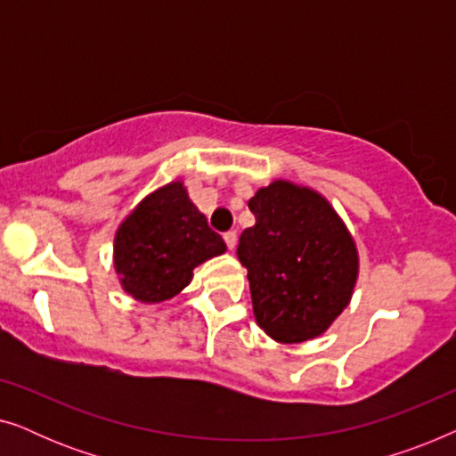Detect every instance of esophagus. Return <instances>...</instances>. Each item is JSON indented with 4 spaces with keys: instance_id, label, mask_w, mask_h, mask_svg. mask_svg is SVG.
Masks as SVG:
<instances>
[{
    "instance_id": "esophagus-1",
    "label": "esophagus",
    "mask_w": 456,
    "mask_h": 456,
    "mask_svg": "<svg viewBox=\"0 0 456 456\" xmlns=\"http://www.w3.org/2000/svg\"><path fill=\"white\" fill-rule=\"evenodd\" d=\"M224 240H226L228 248H230V251H232V248L236 247V240H239V239H236V232H234V230H228V232L224 234Z\"/></svg>"
}]
</instances>
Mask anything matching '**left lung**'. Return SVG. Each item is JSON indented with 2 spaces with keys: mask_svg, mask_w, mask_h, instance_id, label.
<instances>
[{
  "mask_svg": "<svg viewBox=\"0 0 456 456\" xmlns=\"http://www.w3.org/2000/svg\"><path fill=\"white\" fill-rule=\"evenodd\" d=\"M255 226L239 239L253 314L284 345L322 336L351 301L359 255L351 232L326 197L273 180L248 201Z\"/></svg>",
  "mask_w": 456,
  "mask_h": 456,
  "instance_id": "obj_1",
  "label": "left lung"
}]
</instances>
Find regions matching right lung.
Masks as SVG:
<instances>
[{
  "label": "right lung",
  "instance_id": "right-lung-1",
  "mask_svg": "<svg viewBox=\"0 0 456 456\" xmlns=\"http://www.w3.org/2000/svg\"><path fill=\"white\" fill-rule=\"evenodd\" d=\"M226 251L180 180L147 195L116 230L114 267L122 289L141 303L176 297L192 270Z\"/></svg>",
  "mask_w": 456,
  "mask_h": 456
}]
</instances>
